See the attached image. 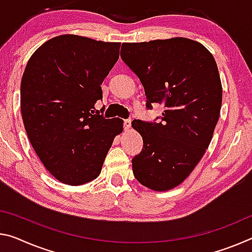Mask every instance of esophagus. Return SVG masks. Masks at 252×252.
<instances>
[{
  "label": "esophagus",
  "mask_w": 252,
  "mask_h": 252,
  "mask_svg": "<svg viewBox=\"0 0 252 252\" xmlns=\"http://www.w3.org/2000/svg\"><path fill=\"white\" fill-rule=\"evenodd\" d=\"M123 126H125V130L126 131L130 130V127H131V120L130 119L125 120V122H123Z\"/></svg>",
  "instance_id": "1"
}]
</instances>
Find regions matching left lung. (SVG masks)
I'll list each match as a JSON object with an SVG mask.
<instances>
[{"instance_id":"obj_1","label":"left lung","mask_w":252,"mask_h":252,"mask_svg":"<svg viewBox=\"0 0 252 252\" xmlns=\"http://www.w3.org/2000/svg\"><path fill=\"white\" fill-rule=\"evenodd\" d=\"M121 54L140 79L148 109L165 106L161 122L132 121L143 140L133 175L148 189L169 190L189 176L212 140L222 105L217 63L202 43L182 37L126 42Z\"/></svg>"}]
</instances>
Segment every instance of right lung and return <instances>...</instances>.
<instances>
[{
	"label": "right lung",
	"mask_w": 252,
	"mask_h": 252,
	"mask_svg": "<svg viewBox=\"0 0 252 252\" xmlns=\"http://www.w3.org/2000/svg\"><path fill=\"white\" fill-rule=\"evenodd\" d=\"M120 42L62 34L40 46L21 81L28 138L46 169L63 184L98 177L123 120L94 114L101 85L120 55Z\"/></svg>",
	"instance_id": "add662e5"
}]
</instances>
